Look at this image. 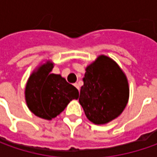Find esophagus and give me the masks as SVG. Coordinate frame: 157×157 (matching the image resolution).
Instances as JSON below:
<instances>
[{"label":"esophagus","instance_id":"esophagus-1","mask_svg":"<svg viewBox=\"0 0 157 157\" xmlns=\"http://www.w3.org/2000/svg\"><path fill=\"white\" fill-rule=\"evenodd\" d=\"M74 86H75L78 90H79V86H78V83H75V84H74Z\"/></svg>","mask_w":157,"mask_h":157}]
</instances>
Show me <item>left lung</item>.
I'll return each instance as SVG.
<instances>
[{
	"mask_svg": "<svg viewBox=\"0 0 157 157\" xmlns=\"http://www.w3.org/2000/svg\"><path fill=\"white\" fill-rule=\"evenodd\" d=\"M78 101L86 116L96 125L121 114L129 98L127 76L111 57L100 55L86 68Z\"/></svg>",
	"mask_w": 157,
	"mask_h": 157,
	"instance_id": "left-lung-1",
	"label": "left lung"
}]
</instances>
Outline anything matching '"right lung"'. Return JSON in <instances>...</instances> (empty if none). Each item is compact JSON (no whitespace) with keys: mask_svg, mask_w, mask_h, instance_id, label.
<instances>
[{"mask_svg":"<svg viewBox=\"0 0 157 157\" xmlns=\"http://www.w3.org/2000/svg\"><path fill=\"white\" fill-rule=\"evenodd\" d=\"M54 63L48 60L34 70L25 86L29 109L37 117L52 120L64 110L70 101L78 100V89L59 74L51 73Z\"/></svg>","mask_w":157,"mask_h":157,"instance_id":"add662e5","label":"right lung"}]
</instances>
